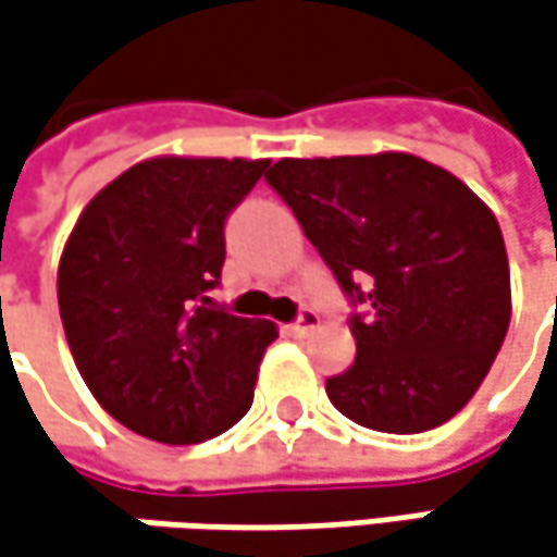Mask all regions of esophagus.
Here are the masks:
<instances>
[{"instance_id": "esophagus-1", "label": "esophagus", "mask_w": 557, "mask_h": 557, "mask_svg": "<svg viewBox=\"0 0 557 557\" xmlns=\"http://www.w3.org/2000/svg\"><path fill=\"white\" fill-rule=\"evenodd\" d=\"M318 311L314 309H299V314H296V321L293 324H286V334H293V337H306V334H311L314 327H318Z\"/></svg>"}]
</instances>
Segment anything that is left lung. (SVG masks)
I'll list each match as a JSON object with an SVG mask.
<instances>
[{"instance_id": "8db88e82", "label": "left lung", "mask_w": 557, "mask_h": 557, "mask_svg": "<svg viewBox=\"0 0 557 557\" xmlns=\"http://www.w3.org/2000/svg\"><path fill=\"white\" fill-rule=\"evenodd\" d=\"M264 180L352 306L356 359L327 377L331 404L391 435L429 432L467 407L510 324L495 213L412 153L280 160Z\"/></svg>"}]
</instances>
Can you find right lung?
<instances>
[{"mask_svg": "<svg viewBox=\"0 0 557 557\" xmlns=\"http://www.w3.org/2000/svg\"><path fill=\"white\" fill-rule=\"evenodd\" d=\"M268 160L160 157L78 216L59 261V314L84 384L125 429L163 444L223 435L251 407L277 327L213 302L226 220Z\"/></svg>", "mask_w": 557, "mask_h": 557, "instance_id": "1", "label": "right lung"}]
</instances>
